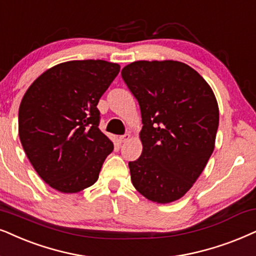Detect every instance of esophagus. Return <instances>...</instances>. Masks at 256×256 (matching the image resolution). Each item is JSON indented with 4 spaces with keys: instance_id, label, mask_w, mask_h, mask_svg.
Returning <instances> with one entry per match:
<instances>
[{
    "instance_id": "34e87169",
    "label": "esophagus",
    "mask_w": 256,
    "mask_h": 256,
    "mask_svg": "<svg viewBox=\"0 0 256 256\" xmlns=\"http://www.w3.org/2000/svg\"><path fill=\"white\" fill-rule=\"evenodd\" d=\"M130 138H131L130 134H122V136H120V137H119V142H120V143H125V142H128Z\"/></svg>"
}]
</instances>
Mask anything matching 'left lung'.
<instances>
[{
    "label": "left lung",
    "mask_w": 256,
    "mask_h": 256,
    "mask_svg": "<svg viewBox=\"0 0 256 256\" xmlns=\"http://www.w3.org/2000/svg\"><path fill=\"white\" fill-rule=\"evenodd\" d=\"M122 78L137 99L143 122V151L128 162L132 184L152 202H174L192 186L214 151V93L180 61H134L122 70Z\"/></svg>",
    "instance_id": "8db88e82"
}]
</instances>
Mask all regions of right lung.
I'll return each instance as SVG.
<instances>
[{"instance_id":"right-lung-1","label":"right lung","mask_w":256,"mask_h":256,"mask_svg":"<svg viewBox=\"0 0 256 256\" xmlns=\"http://www.w3.org/2000/svg\"><path fill=\"white\" fill-rule=\"evenodd\" d=\"M120 66L74 60L42 73L24 93L18 134L38 176L58 192L72 194L96 182L113 144L99 130V99Z\"/></svg>"}]
</instances>
